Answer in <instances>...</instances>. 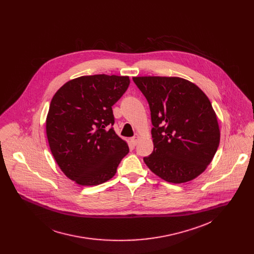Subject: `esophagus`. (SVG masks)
Segmentation results:
<instances>
[{
  "label": "esophagus",
  "mask_w": 254,
  "mask_h": 254,
  "mask_svg": "<svg viewBox=\"0 0 254 254\" xmlns=\"http://www.w3.org/2000/svg\"><path fill=\"white\" fill-rule=\"evenodd\" d=\"M139 140H140V136H139V135H136V136H134L133 138H131V143H132L133 145H136L138 144Z\"/></svg>",
  "instance_id": "esophagus-1"
}]
</instances>
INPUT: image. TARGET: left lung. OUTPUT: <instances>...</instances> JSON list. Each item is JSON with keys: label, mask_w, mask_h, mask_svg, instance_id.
I'll return each mask as SVG.
<instances>
[{"label": "left lung", "mask_w": 254, "mask_h": 254, "mask_svg": "<svg viewBox=\"0 0 254 254\" xmlns=\"http://www.w3.org/2000/svg\"><path fill=\"white\" fill-rule=\"evenodd\" d=\"M133 81L149 109L153 151L146 166L164 181L181 184L200 175L220 143L217 116L206 95L180 77L140 76Z\"/></svg>", "instance_id": "8db88e82"}]
</instances>
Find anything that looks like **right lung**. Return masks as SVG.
I'll return each instance as SVG.
<instances>
[{"mask_svg": "<svg viewBox=\"0 0 254 254\" xmlns=\"http://www.w3.org/2000/svg\"><path fill=\"white\" fill-rule=\"evenodd\" d=\"M129 84L128 76H81L66 82L53 97L46 120L48 142L62 171L76 184L109 181L129 152L127 143L112 128V106Z\"/></svg>", "mask_w": 254, "mask_h": 254, "instance_id": "1", "label": "right lung"}]
</instances>
